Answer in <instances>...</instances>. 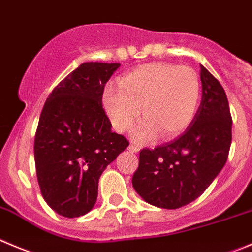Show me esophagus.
Masks as SVG:
<instances>
[{"label": "esophagus", "mask_w": 252, "mask_h": 252, "mask_svg": "<svg viewBox=\"0 0 252 252\" xmlns=\"http://www.w3.org/2000/svg\"><path fill=\"white\" fill-rule=\"evenodd\" d=\"M128 150L130 151V153H139V150H140V149H139L136 145H134V144H130V145L128 146Z\"/></svg>", "instance_id": "obj_1"}]
</instances>
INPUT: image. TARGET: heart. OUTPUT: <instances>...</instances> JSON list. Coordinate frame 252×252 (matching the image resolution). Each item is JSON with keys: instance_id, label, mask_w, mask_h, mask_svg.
<instances>
[{"instance_id": "obj_1", "label": "heart", "mask_w": 252, "mask_h": 252, "mask_svg": "<svg viewBox=\"0 0 252 252\" xmlns=\"http://www.w3.org/2000/svg\"><path fill=\"white\" fill-rule=\"evenodd\" d=\"M108 86L103 106L117 131H126L141 114L145 118L133 130L135 140L146 143L160 133L171 139L187 128L196 116L201 97L198 75L188 66L146 64Z\"/></svg>"}]
</instances>
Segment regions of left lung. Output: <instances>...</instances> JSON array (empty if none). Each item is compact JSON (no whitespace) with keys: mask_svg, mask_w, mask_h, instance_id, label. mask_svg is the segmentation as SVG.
Masks as SVG:
<instances>
[{"mask_svg":"<svg viewBox=\"0 0 252 252\" xmlns=\"http://www.w3.org/2000/svg\"><path fill=\"white\" fill-rule=\"evenodd\" d=\"M202 101L185 133L170 143L143 149L134 189L151 206L177 209L198 198L228 160L231 114L218 80L201 65Z\"/></svg>","mask_w":252,"mask_h":252,"instance_id":"8db88e82","label":"left lung"}]
</instances>
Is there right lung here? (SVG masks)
<instances>
[{
  "label": "right lung",
  "instance_id": "1",
  "mask_svg": "<svg viewBox=\"0 0 252 252\" xmlns=\"http://www.w3.org/2000/svg\"><path fill=\"white\" fill-rule=\"evenodd\" d=\"M121 64L84 63L46 98L34 139L36 177L44 201L66 218L94 208L98 180L128 148L111 130L102 106L107 81Z\"/></svg>",
  "mask_w": 252,
  "mask_h": 252
}]
</instances>
